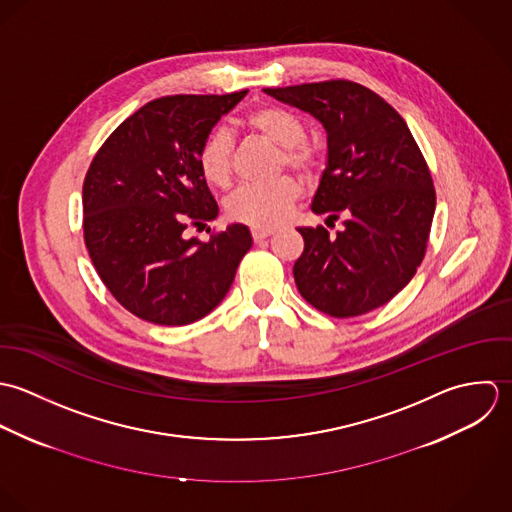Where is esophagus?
<instances>
[{
  "instance_id": "esophagus-1",
  "label": "esophagus",
  "mask_w": 512,
  "mask_h": 512,
  "mask_svg": "<svg viewBox=\"0 0 512 512\" xmlns=\"http://www.w3.org/2000/svg\"><path fill=\"white\" fill-rule=\"evenodd\" d=\"M271 233H273V229H251V235H253V241H255V243L267 239Z\"/></svg>"
}]
</instances>
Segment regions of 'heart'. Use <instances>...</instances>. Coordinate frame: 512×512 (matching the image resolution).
Wrapping results in <instances>:
<instances>
[{
    "mask_svg": "<svg viewBox=\"0 0 512 512\" xmlns=\"http://www.w3.org/2000/svg\"><path fill=\"white\" fill-rule=\"evenodd\" d=\"M243 126L249 134L279 148L275 160L277 170L285 166L310 176L320 164V154L307 138L303 120L275 104H261L249 110L243 118ZM198 164L205 180L215 188H229L233 180V140L217 128L211 130L198 150ZM301 198V184L293 176H281L261 186H241L227 202L231 219L251 225L255 229H273L283 223L297 200Z\"/></svg>",
    "mask_w": 512,
    "mask_h": 512,
    "instance_id": "1",
    "label": "heart"
}]
</instances>
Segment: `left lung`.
Listing matches in <instances>:
<instances>
[{
	"label": "left lung",
	"instance_id": "obj_1",
	"mask_svg": "<svg viewBox=\"0 0 512 512\" xmlns=\"http://www.w3.org/2000/svg\"><path fill=\"white\" fill-rule=\"evenodd\" d=\"M265 93L326 128L328 164L312 211L328 213V221L344 215L336 235L322 225L299 227V293L334 318L386 305L421 265L435 211L431 172L406 120L374 91L344 79Z\"/></svg>",
	"mask_w": 512,
	"mask_h": 512
}]
</instances>
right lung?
I'll return each mask as SVG.
<instances>
[{
	"mask_svg": "<svg viewBox=\"0 0 512 512\" xmlns=\"http://www.w3.org/2000/svg\"><path fill=\"white\" fill-rule=\"evenodd\" d=\"M247 91L172 95L130 114L104 140L83 182V233L110 295L134 316L184 326L227 295L251 233L233 223L202 241L186 229L215 219L198 150Z\"/></svg>",
	"mask_w": 512,
	"mask_h": 512,
	"instance_id": "right-lung-1",
	"label": "right lung"
}]
</instances>
